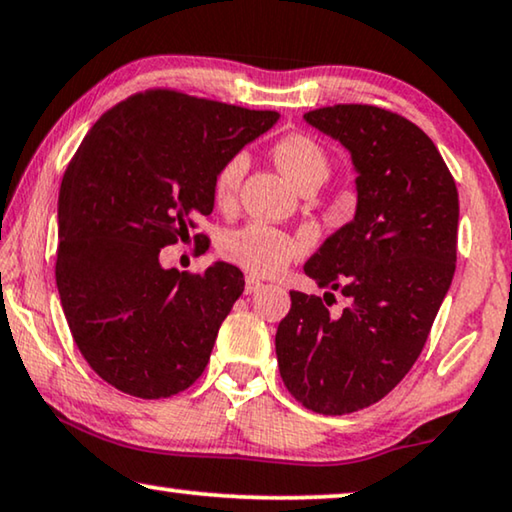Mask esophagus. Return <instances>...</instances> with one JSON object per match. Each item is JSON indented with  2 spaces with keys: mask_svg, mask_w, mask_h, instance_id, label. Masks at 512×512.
Listing matches in <instances>:
<instances>
[{
  "mask_svg": "<svg viewBox=\"0 0 512 512\" xmlns=\"http://www.w3.org/2000/svg\"><path fill=\"white\" fill-rule=\"evenodd\" d=\"M262 287H264L262 280L255 278V276H246V287H243V290H246V294H253L257 290H262Z\"/></svg>",
  "mask_w": 512,
  "mask_h": 512,
  "instance_id": "1",
  "label": "esophagus"
}]
</instances>
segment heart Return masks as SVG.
I'll use <instances>...</instances> for the list:
<instances>
[{
    "mask_svg": "<svg viewBox=\"0 0 512 512\" xmlns=\"http://www.w3.org/2000/svg\"><path fill=\"white\" fill-rule=\"evenodd\" d=\"M273 160L290 176L299 190H315L329 178V155L320 141L308 134H285L273 143ZM246 153L229 155L213 176V197L218 204H229L236 197L246 174ZM220 255L255 276H276L301 253V241L292 234L264 222L229 229L220 239Z\"/></svg>",
    "mask_w": 512,
    "mask_h": 512,
    "instance_id": "obj_1",
    "label": "heart"
}]
</instances>
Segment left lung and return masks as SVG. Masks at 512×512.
Wrapping results in <instances>:
<instances>
[{"mask_svg": "<svg viewBox=\"0 0 512 512\" xmlns=\"http://www.w3.org/2000/svg\"><path fill=\"white\" fill-rule=\"evenodd\" d=\"M304 118L350 150L357 213L304 264L327 292H290L276 355L301 406L345 415L390 394L420 357L455 276L459 197L434 141L403 115L334 104ZM336 291L343 312L328 308Z\"/></svg>", "mask_w": 512, "mask_h": 512, "instance_id": "left-lung-1", "label": "left lung"}]
</instances>
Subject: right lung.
Wrapping results in <instances>:
<instances>
[{
  "mask_svg": "<svg viewBox=\"0 0 512 512\" xmlns=\"http://www.w3.org/2000/svg\"><path fill=\"white\" fill-rule=\"evenodd\" d=\"M276 120V111L153 88L106 111L71 157L57 208V292L85 362L115 390L167 399L204 373L246 280L227 262L164 269L160 250L211 215L215 171Z\"/></svg>",
  "mask_w": 512,
  "mask_h": 512,
  "instance_id": "add662e5",
  "label": "right lung"
}]
</instances>
